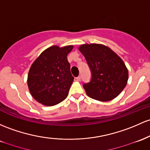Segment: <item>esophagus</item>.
<instances>
[{
    "instance_id": "esophagus-1",
    "label": "esophagus",
    "mask_w": 150,
    "mask_h": 150,
    "mask_svg": "<svg viewBox=\"0 0 150 150\" xmlns=\"http://www.w3.org/2000/svg\"><path fill=\"white\" fill-rule=\"evenodd\" d=\"M76 80H78V81H80V80H81V76H78V77H77V78H76Z\"/></svg>"
}]
</instances>
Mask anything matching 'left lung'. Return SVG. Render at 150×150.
I'll return each mask as SVG.
<instances>
[{
    "instance_id": "left-lung-1",
    "label": "left lung",
    "mask_w": 150,
    "mask_h": 150,
    "mask_svg": "<svg viewBox=\"0 0 150 150\" xmlns=\"http://www.w3.org/2000/svg\"><path fill=\"white\" fill-rule=\"evenodd\" d=\"M79 50L85 57L91 80L84 83L87 95L99 101L116 98L125 88L128 71L122 59L111 49L100 44L83 45Z\"/></svg>"
}]
</instances>
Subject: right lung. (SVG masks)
<instances>
[{
  "mask_svg": "<svg viewBox=\"0 0 150 150\" xmlns=\"http://www.w3.org/2000/svg\"><path fill=\"white\" fill-rule=\"evenodd\" d=\"M73 46H52L44 50L31 65L28 85L38 103L47 106L60 103L67 98L74 77L67 55Z\"/></svg>",
  "mask_w": 150,
  "mask_h": 150,
  "instance_id": "1",
  "label": "right lung"
}]
</instances>
